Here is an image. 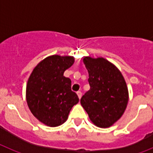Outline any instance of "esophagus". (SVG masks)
Returning a JSON list of instances; mask_svg holds the SVG:
<instances>
[{"instance_id": "esophagus-1", "label": "esophagus", "mask_w": 153, "mask_h": 153, "mask_svg": "<svg viewBox=\"0 0 153 153\" xmlns=\"http://www.w3.org/2000/svg\"><path fill=\"white\" fill-rule=\"evenodd\" d=\"M77 94H78V97H79V98L80 99V98H82V92H81V91H78V92H77Z\"/></svg>"}]
</instances>
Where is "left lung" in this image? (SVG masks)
I'll list each match as a JSON object with an SVG mask.
<instances>
[{
    "label": "left lung",
    "mask_w": 153,
    "mask_h": 153,
    "mask_svg": "<svg viewBox=\"0 0 153 153\" xmlns=\"http://www.w3.org/2000/svg\"><path fill=\"white\" fill-rule=\"evenodd\" d=\"M91 89L80 102L91 121L108 128L121 118L128 102V91L121 71L104 58L84 57Z\"/></svg>",
    "instance_id": "obj_1"
}]
</instances>
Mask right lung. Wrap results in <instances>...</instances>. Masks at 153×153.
<instances>
[{"label": "right lung", "instance_id": "right-lung-1", "mask_svg": "<svg viewBox=\"0 0 153 153\" xmlns=\"http://www.w3.org/2000/svg\"><path fill=\"white\" fill-rule=\"evenodd\" d=\"M74 62L72 56H48L37 64L27 80L28 108L46 126L56 127L64 123L72 107L79 102L78 95L71 91V79L63 76Z\"/></svg>", "mask_w": 153, "mask_h": 153}]
</instances>
